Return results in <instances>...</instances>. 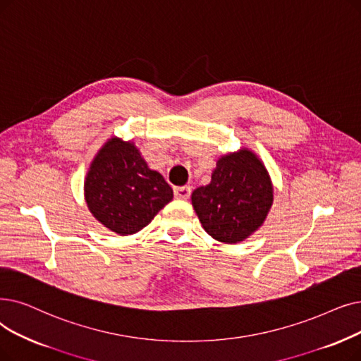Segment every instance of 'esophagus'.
Returning <instances> with one entry per match:
<instances>
[{
    "mask_svg": "<svg viewBox=\"0 0 361 361\" xmlns=\"http://www.w3.org/2000/svg\"><path fill=\"white\" fill-rule=\"evenodd\" d=\"M192 195V189L190 185H181V187H176L174 189V196L177 199H183V200H187Z\"/></svg>",
    "mask_w": 361,
    "mask_h": 361,
    "instance_id": "34e87169",
    "label": "esophagus"
}]
</instances>
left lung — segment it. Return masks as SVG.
<instances>
[{
	"label": "left lung",
	"instance_id": "8db88e82",
	"mask_svg": "<svg viewBox=\"0 0 361 361\" xmlns=\"http://www.w3.org/2000/svg\"><path fill=\"white\" fill-rule=\"evenodd\" d=\"M192 205L209 236L238 243L267 218L273 205V184L258 156L240 149L216 161L211 183L192 193Z\"/></svg>",
	"mask_w": 361,
	"mask_h": 361
}]
</instances>
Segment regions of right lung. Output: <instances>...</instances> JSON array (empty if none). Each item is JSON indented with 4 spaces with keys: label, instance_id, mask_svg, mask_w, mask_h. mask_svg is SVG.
<instances>
[{
    "label": "right lung",
    "instance_id": "1",
    "mask_svg": "<svg viewBox=\"0 0 361 361\" xmlns=\"http://www.w3.org/2000/svg\"><path fill=\"white\" fill-rule=\"evenodd\" d=\"M84 195L94 218L121 236L145 228L174 196L134 143L118 137L106 142L92 159Z\"/></svg>",
    "mask_w": 361,
    "mask_h": 361
}]
</instances>
